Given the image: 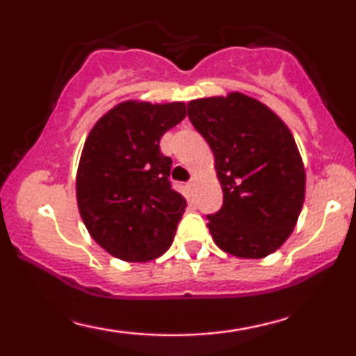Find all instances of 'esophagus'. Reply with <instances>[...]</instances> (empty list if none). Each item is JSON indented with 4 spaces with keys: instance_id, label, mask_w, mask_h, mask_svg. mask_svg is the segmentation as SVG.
Segmentation results:
<instances>
[{
    "instance_id": "esophagus-1",
    "label": "esophagus",
    "mask_w": 356,
    "mask_h": 356,
    "mask_svg": "<svg viewBox=\"0 0 356 356\" xmlns=\"http://www.w3.org/2000/svg\"><path fill=\"white\" fill-rule=\"evenodd\" d=\"M187 187H189V189H194V179H192V181L187 184Z\"/></svg>"
}]
</instances>
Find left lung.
<instances>
[{
    "instance_id": "8db88e82",
    "label": "left lung",
    "mask_w": 356,
    "mask_h": 356,
    "mask_svg": "<svg viewBox=\"0 0 356 356\" xmlns=\"http://www.w3.org/2000/svg\"><path fill=\"white\" fill-rule=\"evenodd\" d=\"M187 115L214 154L222 187V207L207 216L214 243L246 259L275 252L305 202V165L293 134L271 108L241 92L192 100Z\"/></svg>"
}]
</instances>
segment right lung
<instances>
[{
    "label": "right lung",
    "mask_w": 356,
    "mask_h": 356,
    "mask_svg": "<svg viewBox=\"0 0 356 356\" xmlns=\"http://www.w3.org/2000/svg\"><path fill=\"white\" fill-rule=\"evenodd\" d=\"M186 117V104L127 100L90 130L76 170L85 227L108 254L144 263L164 254L186 211L169 181L161 138Z\"/></svg>",
    "instance_id": "add662e5"
}]
</instances>
